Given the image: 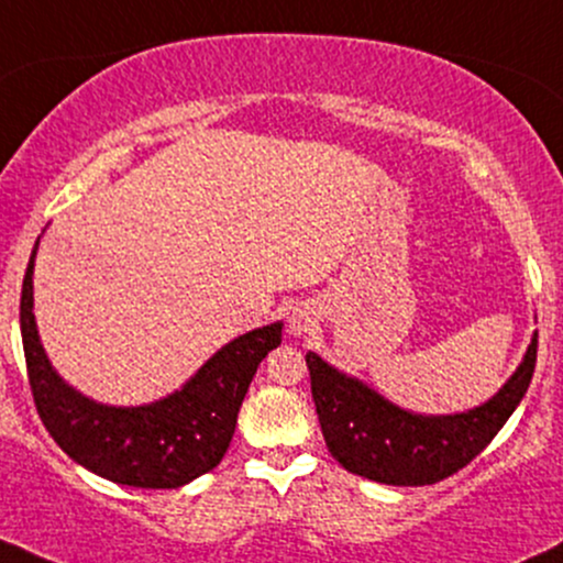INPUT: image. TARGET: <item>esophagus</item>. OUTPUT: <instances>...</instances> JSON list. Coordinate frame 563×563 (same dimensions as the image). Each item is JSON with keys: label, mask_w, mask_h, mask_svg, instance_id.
<instances>
[{"label": "esophagus", "mask_w": 563, "mask_h": 563, "mask_svg": "<svg viewBox=\"0 0 563 563\" xmlns=\"http://www.w3.org/2000/svg\"><path fill=\"white\" fill-rule=\"evenodd\" d=\"M287 329L292 336H305L310 331L318 329V310L310 308L308 302H297L292 310H289Z\"/></svg>", "instance_id": "1"}]
</instances>
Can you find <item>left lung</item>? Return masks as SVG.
I'll list each match as a JSON object with an SVG mask.
<instances>
[{
	"label": "left lung",
	"mask_w": 563,
	"mask_h": 563,
	"mask_svg": "<svg viewBox=\"0 0 563 563\" xmlns=\"http://www.w3.org/2000/svg\"><path fill=\"white\" fill-rule=\"evenodd\" d=\"M538 334L522 363L483 405L454 415H422L394 405L365 380L308 352L318 422L325 446L346 473L386 485H430L454 475L494 441L536 373Z\"/></svg>",
	"instance_id": "obj_1"
}]
</instances>
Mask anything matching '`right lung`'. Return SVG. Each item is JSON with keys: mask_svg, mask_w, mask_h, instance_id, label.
Masks as SVG:
<instances>
[{"mask_svg": "<svg viewBox=\"0 0 563 563\" xmlns=\"http://www.w3.org/2000/svg\"><path fill=\"white\" fill-rule=\"evenodd\" d=\"M38 242L23 279L20 334L33 401L48 435L80 467L133 488H183L217 467L261 360L282 344L284 323L261 325L227 342L177 391L151 405H103L69 386L41 344L33 313Z\"/></svg>", "mask_w": 563, "mask_h": 563, "instance_id": "right-lung-1", "label": "right lung"}]
</instances>
